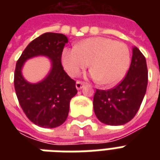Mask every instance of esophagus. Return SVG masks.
Instances as JSON below:
<instances>
[{"instance_id":"34e87169","label":"esophagus","mask_w":160,"mask_h":160,"mask_svg":"<svg viewBox=\"0 0 160 160\" xmlns=\"http://www.w3.org/2000/svg\"><path fill=\"white\" fill-rule=\"evenodd\" d=\"M75 87H76L77 90H80V89L84 87V82H81V81H77L76 84H75Z\"/></svg>"}]
</instances>
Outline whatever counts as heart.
<instances>
[{"instance_id":"1","label":"heart","mask_w":160,"mask_h":160,"mask_svg":"<svg viewBox=\"0 0 160 160\" xmlns=\"http://www.w3.org/2000/svg\"><path fill=\"white\" fill-rule=\"evenodd\" d=\"M63 67L70 76H77L89 66L90 75L101 85L118 83L127 72L130 62V52L123 42L96 37L77 43L73 48H66L62 54Z\"/></svg>"}]
</instances>
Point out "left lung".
Masks as SVG:
<instances>
[{
	"label": "left lung",
	"instance_id": "obj_1",
	"mask_svg": "<svg viewBox=\"0 0 160 160\" xmlns=\"http://www.w3.org/2000/svg\"><path fill=\"white\" fill-rule=\"evenodd\" d=\"M148 81L146 58L137 47L127 75L117 87L109 90H96L93 97L95 115L107 125H122L132 120L144 98Z\"/></svg>",
	"mask_w": 160,
	"mask_h": 160
}]
</instances>
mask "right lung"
Wrapping results in <instances>:
<instances>
[{
    "label": "right lung",
    "instance_id": "1",
    "mask_svg": "<svg viewBox=\"0 0 160 160\" xmlns=\"http://www.w3.org/2000/svg\"><path fill=\"white\" fill-rule=\"evenodd\" d=\"M68 38L61 33L46 32L30 42L17 61L14 88L18 100L26 117L38 126L52 128L66 121L70 100L77 93L75 81L64 71L62 54ZM38 55L52 62L48 75L38 83H30L22 77V65Z\"/></svg>",
    "mask_w": 160,
    "mask_h": 160
}]
</instances>
